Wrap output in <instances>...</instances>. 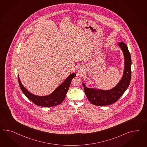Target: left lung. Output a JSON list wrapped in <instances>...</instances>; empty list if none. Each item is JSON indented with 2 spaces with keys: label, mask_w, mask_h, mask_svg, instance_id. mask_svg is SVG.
<instances>
[{
  "label": "left lung",
  "mask_w": 147,
  "mask_h": 147,
  "mask_svg": "<svg viewBox=\"0 0 147 147\" xmlns=\"http://www.w3.org/2000/svg\"><path fill=\"white\" fill-rule=\"evenodd\" d=\"M125 57V70L122 79L116 86L109 90H95L87 88L83 84L85 93L91 103L95 105H110L118 101L127 90L131 79V57L128 47L124 42L118 43Z\"/></svg>",
  "instance_id": "1"
}]
</instances>
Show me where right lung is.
<instances>
[{"instance_id":"obj_1","label":"right lung","mask_w":147,"mask_h":147,"mask_svg":"<svg viewBox=\"0 0 147 147\" xmlns=\"http://www.w3.org/2000/svg\"><path fill=\"white\" fill-rule=\"evenodd\" d=\"M76 76L75 74H72L69 76L63 83L58 87L52 94L45 96H36L30 93L22 85L18 77L19 85L23 93L32 102L34 105L42 107H54L59 105L64 100L67 93L72 79Z\"/></svg>"}]
</instances>
